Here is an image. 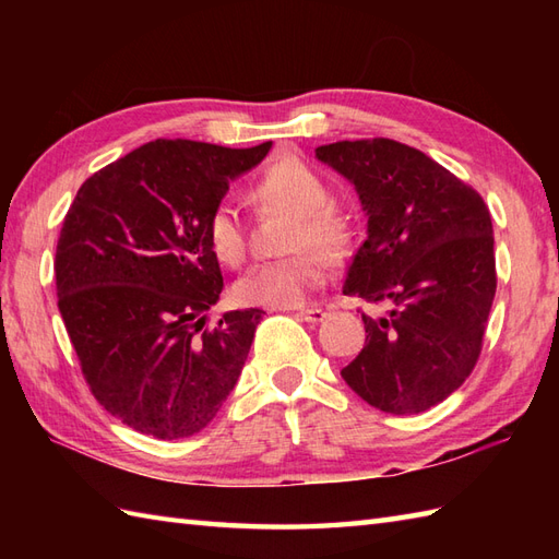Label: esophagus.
Returning a JSON list of instances; mask_svg holds the SVG:
<instances>
[{"label": "esophagus", "instance_id": "1", "mask_svg": "<svg viewBox=\"0 0 559 559\" xmlns=\"http://www.w3.org/2000/svg\"><path fill=\"white\" fill-rule=\"evenodd\" d=\"M298 317L305 319V322L317 324V322H322V319L326 317V312L319 310V307H307V310H298Z\"/></svg>", "mask_w": 559, "mask_h": 559}]
</instances>
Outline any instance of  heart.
<instances>
[{
  "label": "heart",
  "mask_w": 559,
  "mask_h": 559,
  "mask_svg": "<svg viewBox=\"0 0 559 559\" xmlns=\"http://www.w3.org/2000/svg\"><path fill=\"white\" fill-rule=\"evenodd\" d=\"M257 197L295 216L286 242L295 254L249 266L235 283V298L242 305H300L326 278L324 259L313 249L331 259L346 254L353 240L350 218L329 204L324 177L298 158L273 165L257 185ZM206 240L221 264L237 266L245 259V225L235 201H216L206 218Z\"/></svg>",
  "instance_id": "1"
}]
</instances>
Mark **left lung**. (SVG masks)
Masks as SVG:
<instances>
[{"label":"left lung","instance_id":"left-lung-1","mask_svg":"<svg viewBox=\"0 0 559 559\" xmlns=\"http://www.w3.org/2000/svg\"><path fill=\"white\" fill-rule=\"evenodd\" d=\"M314 156L355 187L367 216L343 293L391 307L362 314L365 348L343 382L384 413H423L454 394L480 355L497 288L490 211L399 141H336Z\"/></svg>","mask_w":559,"mask_h":559}]
</instances>
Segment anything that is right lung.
<instances>
[{"mask_svg": "<svg viewBox=\"0 0 559 559\" xmlns=\"http://www.w3.org/2000/svg\"><path fill=\"white\" fill-rule=\"evenodd\" d=\"M269 151L151 141L91 175L67 211L59 312L93 396L141 435L204 430L242 372L264 312H225L206 329L223 290L206 218Z\"/></svg>", "mask_w": 559, "mask_h": 559, "instance_id": "obj_1", "label": "right lung"}]
</instances>
